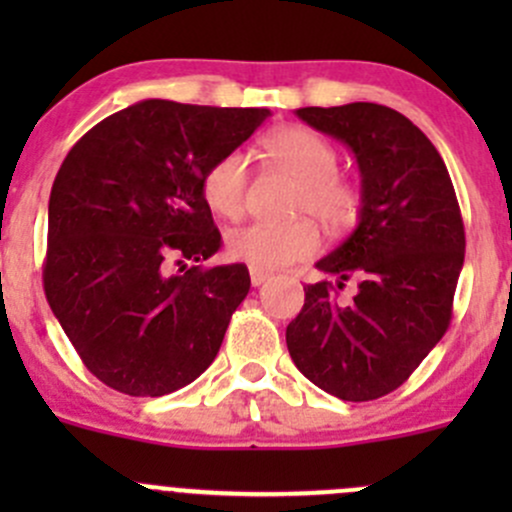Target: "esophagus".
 Segmentation results:
<instances>
[{
  "label": "esophagus",
  "instance_id": "esophagus-1",
  "mask_svg": "<svg viewBox=\"0 0 512 512\" xmlns=\"http://www.w3.org/2000/svg\"><path fill=\"white\" fill-rule=\"evenodd\" d=\"M270 272H265V270H255V267H252L250 270V282H252V287H260V285H265L267 280H270Z\"/></svg>",
  "mask_w": 512,
  "mask_h": 512
}]
</instances>
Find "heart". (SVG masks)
<instances>
[{
    "label": "heart",
    "instance_id": "b5f03b06",
    "mask_svg": "<svg viewBox=\"0 0 512 512\" xmlns=\"http://www.w3.org/2000/svg\"><path fill=\"white\" fill-rule=\"evenodd\" d=\"M265 153L277 168L302 183L294 205L299 215H314L329 230H347L356 223L361 193L352 180L337 173L339 153L327 138L304 126H282L265 136ZM247 185L250 160L242 151L227 153L205 173V203L220 218L237 220L247 208ZM225 250L232 260L255 270H277L312 257L319 250V230L312 220L287 225L252 223L232 230Z\"/></svg>",
    "mask_w": 512,
    "mask_h": 512
}]
</instances>
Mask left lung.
<instances>
[{
  "mask_svg": "<svg viewBox=\"0 0 512 512\" xmlns=\"http://www.w3.org/2000/svg\"><path fill=\"white\" fill-rule=\"evenodd\" d=\"M319 133L354 153L361 210L354 232L317 270L342 289L359 280L349 304L332 282L304 287V307L287 324L294 366L342 401H371L399 389L451 324L466 232L446 163L404 113L356 101L297 108Z\"/></svg>",
  "mask_w": 512,
  "mask_h": 512,
  "instance_id": "obj_1",
  "label": "left lung"
}]
</instances>
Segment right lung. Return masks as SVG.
<instances>
[{
	"label": "right lung",
	"instance_id": "add662e5",
	"mask_svg": "<svg viewBox=\"0 0 512 512\" xmlns=\"http://www.w3.org/2000/svg\"><path fill=\"white\" fill-rule=\"evenodd\" d=\"M267 116L146 98L96 123L61 163L44 292L86 369L111 389L165 396L218 356L250 272L172 265L220 250L203 178Z\"/></svg>",
	"mask_w": 512,
	"mask_h": 512
}]
</instances>
